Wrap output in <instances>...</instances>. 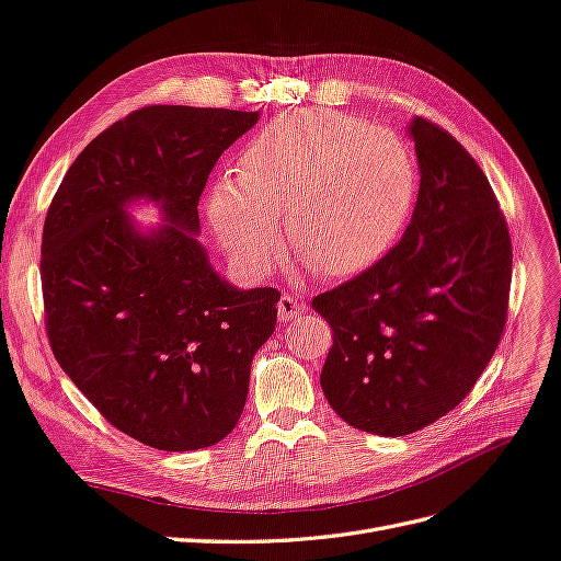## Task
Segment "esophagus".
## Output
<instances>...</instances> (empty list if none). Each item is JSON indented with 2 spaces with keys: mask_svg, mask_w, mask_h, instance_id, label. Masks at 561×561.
Wrapping results in <instances>:
<instances>
[{
  "mask_svg": "<svg viewBox=\"0 0 561 561\" xmlns=\"http://www.w3.org/2000/svg\"><path fill=\"white\" fill-rule=\"evenodd\" d=\"M302 312V306L300 302L291 296V294H284L277 302V317L279 322H291V319H296L298 314Z\"/></svg>",
  "mask_w": 561,
  "mask_h": 561,
  "instance_id": "1",
  "label": "esophagus"
}]
</instances>
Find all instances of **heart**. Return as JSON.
I'll return each mask as SVG.
<instances>
[{"label": "heart", "instance_id": "b5f03b06", "mask_svg": "<svg viewBox=\"0 0 561 561\" xmlns=\"http://www.w3.org/2000/svg\"><path fill=\"white\" fill-rule=\"evenodd\" d=\"M214 183L206 218L234 265L265 277L291 253L324 279L362 275L402 237L419 173L407 142L339 110H298L267 122Z\"/></svg>", "mask_w": 561, "mask_h": 561}]
</instances>
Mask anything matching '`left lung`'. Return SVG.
Returning <instances> with one entry per match:
<instances>
[{"instance_id": "obj_1", "label": "left lung", "mask_w": 561, "mask_h": 561, "mask_svg": "<svg viewBox=\"0 0 561 561\" xmlns=\"http://www.w3.org/2000/svg\"><path fill=\"white\" fill-rule=\"evenodd\" d=\"M421 187L399 244L312 298L333 345L324 397L341 419L404 437L456 409L501 343L512 244L484 171L442 126L413 117Z\"/></svg>"}]
</instances>
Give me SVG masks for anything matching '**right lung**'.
Wrapping results in <instances>:
<instances>
[{"instance_id": "add662e5", "label": "right lung", "mask_w": 561, "mask_h": 561, "mask_svg": "<svg viewBox=\"0 0 561 561\" xmlns=\"http://www.w3.org/2000/svg\"><path fill=\"white\" fill-rule=\"evenodd\" d=\"M261 112L148 105L79 152L44 220L46 335L103 419L159 451L228 437L251 362L277 324L279 291L234 289L197 242L202 190ZM154 201L164 227L125 206Z\"/></svg>"}]
</instances>
